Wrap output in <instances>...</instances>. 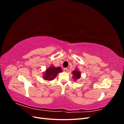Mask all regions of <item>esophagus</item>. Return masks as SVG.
Returning a JSON list of instances; mask_svg holds the SVG:
<instances>
[{
  "label": "esophagus",
  "mask_w": 124,
  "mask_h": 124,
  "mask_svg": "<svg viewBox=\"0 0 124 124\" xmlns=\"http://www.w3.org/2000/svg\"><path fill=\"white\" fill-rule=\"evenodd\" d=\"M63 71H64V72H68V68H64V69H63Z\"/></svg>",
  "instance_id": "obj_1"
}]
</instances>
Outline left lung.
Returning <instances> with one entry per match:
<instances>
[{"mask_svg":"<svg viewBox=\"0 0 124 124\" xmlns=\"http://www.w3.org/2000/svg\"><path fill=\"white\" fill-rule=\"evenodd\" d=\"M72 73L73 74V78L74 80V81H77V80L79 79V78H81V72L78 70V68H77L76 70L73 71L72 72Z\"/></svg>","mask_w":124,"mask_h":124,"instance_id":"1","label":"left lung"}]
</instances>
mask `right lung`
I'll list each match as a JSON object with an SVG mask.
<instances>
[{
	"instance_id": "add662e5",
	"label": "right lung",
	"mask_w": 124,
	"mask_h": 124,
	"mask_svg": "<svg viewBox=\"0 0 124 124\" xmlns=\"http://www.w3.org/2000/svg\"><path fill=\"white\" fill-rule=\"evenodd\" d=\"M62 71L61 67H56L52 65L51 67L47 68L46 71L44 72L43 78L44 80L47 81H52L54 79L59 72H61Z\"/></svg>"
}]
</instances>
